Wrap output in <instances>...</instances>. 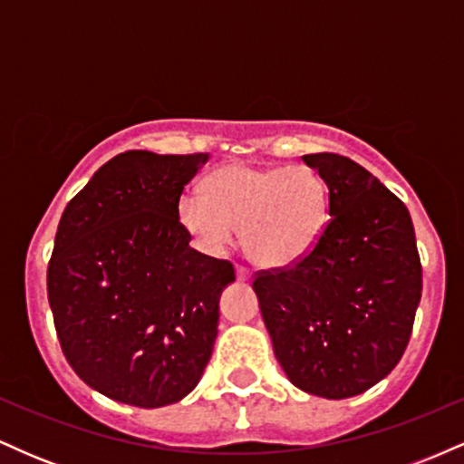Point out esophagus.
<instances>
[{
  "mask_svg": "<svg viewBox=\"0 0 464 464\" xmlns=\"http://www.w3.org/2000/svg\"><path fill=\"white\" fill-rule=\"evenodd\" d=\"M236 276H237V281H248L250 279L248 268H244V266H236Z\"/></svg>",
  "mask_w": 464,
  "mask_h": 464,
  "instance_id": "obj_1",
  "label": "esophagus"
}]
</instances>
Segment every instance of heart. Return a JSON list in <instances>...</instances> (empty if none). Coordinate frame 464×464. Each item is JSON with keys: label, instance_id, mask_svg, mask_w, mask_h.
<instances>
[{"label": "heart", "instance_id": "obj_1", "mask_svg": "<svg viewBox=\"0 0 464 464\" xmlns=\"http://www.w3.org/2000/svg\"><path fill=\"white\" fill-rule=\"evenodd\" d=\"M329 216V185L310 165L228 163L207 177L205 196L188 189L177 200V220L196 248L218 255L239 231L246 257L262 268L301 262Z\"/></svg>", "mask_w": 464, "mask_h": 464}]
</instances>
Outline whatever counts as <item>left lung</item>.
Segmentation results:
<instances>
[{"label": "left lung", "instance_id": "left-lung-1", "mask_svg": "<svg viewBox=\"0 0 464 464\" xmlns=\"http://www.w3.org/2000/svg\"><path fill=\"white\" fill-rule=\"evenodd\" d=\"M303 161L327 180L329 225L301 262L255 273L253 290L287 380L347 399L408 347L423 285L417 237L406 205L369 169L334 152Z\"/></svg>", "mask_w": 464, "mask_h": 464}]
</instances>
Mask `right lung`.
<instances>
[{
    "label": "right lung",
    "instance_id": "1",
    "mask_svg": "<svg viewBox=\"0 0 464 464\" xmlns=\"http://www.w3.org/2000/svg\"><path fill=\"white\" fill-rule=\"evenodd\" d=\"M207 154L121 152L69 200L47 266L54 327L76 375L137 408L180 401L218 335V301L236 281L177 220Z\"/></svg>",
    "mask_w": 464,
    "mask_h": 464
}]
</instances>
